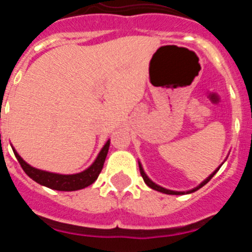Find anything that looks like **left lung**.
Returning <instances> with one entry per match:
<instances>
[{"label": "left lung", "mask_w": 252, "mask_h": 252, "mask_svg": "<svg viewBox=\"0 0 252 252\" xmlns=\"http://www.w3.org/2000/svg\"><path fill=\"white\" fill-rule=\"evenodd\" d=\"M221 165H222V164H221ZM221 165L218 166V168L216 169L215 171H213L212 174L209 175L208 178H206V180H203V182H202V183L199 184V186H197V187H195V188L190 189V190H187V192H177V190H170V189L162 188V187L158 186L157 183H154L153 180H151L150 178H149L148 175H146V173H145V171H144V168H142V165H141V162L139 161V168H140V173H141V177H142V179H144V182H145V183H146V186H148V187H150V188H151V189H154V190H158V192L165 193V194H173V195L189 194V193H193V192H195V190H198V189H199V188H202V187H203V186H206V184L208 183L209 180L212 179V177H213V175H215L216 173H217V171L220 170V168H221Z\"/></svg>", "instance_id": "8db88e82"}]
</instances>
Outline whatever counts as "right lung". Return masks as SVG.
Listing matches in <instances>:
<instances>
[{
  "mask_svg": "<svg viewBox=\"0 0 252 252\" xmlns=\"http://www.w3.org/2000/svg\"><path fill=\"white\" fill-rule=\"evenodd\" d=\"M108 149H110V140L104 144V146L99 151L95 160L92 162V165L90 168H87L86 170L81 171V173H77V174H58V173H50V171L36 169L34 166L29 165L28 162L17 154L15 149L12 148V150L24 171L36 183L48 187L50 189H54V190L72 192V190H79V189H83L94 183L95 179L98 178L99 173H101L102 168H103Z\"/></svg>",
  "mask_w": 252,
  "mask_h": 252,
  "instance_id": "obj_1",
  "label": "right lung"
}]
</instances>
